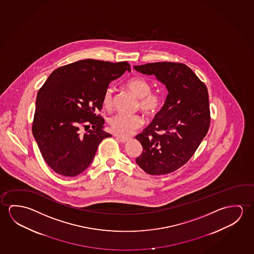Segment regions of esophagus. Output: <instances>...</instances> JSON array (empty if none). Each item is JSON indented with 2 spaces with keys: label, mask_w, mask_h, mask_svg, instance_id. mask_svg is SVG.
<instances>
[{
  "label": "esophagus",
  "mask_w": 254,
  "mask_h": 254,
  "mask_svg": "<svg viewBox=\"0 0 254 254\" xmlns=\"http://www.w3.org/2000/svg\"><path fill=\"white\" fill-rule=\"evenodd\" d=\"M117 139L119 141H121L122 143H126V142H128V138L127 137H117Z\"/></svg>",
  "instance_id": "esophagus-1"
}]
</instances>
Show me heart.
Wrapping results in <instances>:
<instances>
[{
    "mask_svg": "<svg viewBox=\"0 0 254 254\" xmlns=\"http://www.w3.org/2000/svg\"><path fill=\"white\" fill-rule=\"evenodd\" d=\"M126 87L138 98L137 107L147 116L157 114L163 105V96L158 91H151L149 82L144 77H135L126 82ZM103 104L107 108L113 105V90L107 89L103 95ZM144 123L138 114L127 115L117 113L109 118V125L114 133L120 136H129L140 128Z\"/></svg>",
    "mask_w": 254,
    "mask_h": 254,
    "instance_id": "obj_1",
    "label": "heart"
}]
</instances>
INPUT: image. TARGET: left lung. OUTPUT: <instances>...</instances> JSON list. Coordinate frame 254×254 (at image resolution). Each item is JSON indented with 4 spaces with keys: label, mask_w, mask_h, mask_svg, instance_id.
Returning a JSON list of instances; mask_svg holds the SVG:
<instances>
[{
    "label": "left lung",
    "mask_w": 254,
    "mask_h": 254,
    "mask_svg": "<svg viewBox=\"0 0 254 254\" xmlns=\"http://www.w3.org/2000/svg\"><path fill=\"white\" fill-rule=\"evenodd\" d=\"M134 68L142 74L154 75L169 92L160 112L136 136L143 146L136 162L150 175L171 173L189 161L208 131L207 88L184 64L162 62Z\"/></svg>",
    "instance_id": "1"
}]
</instances>
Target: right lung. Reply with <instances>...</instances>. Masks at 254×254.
<instances>
[{
  "instance_id": "obj_1",
  "label": "right lung",
  "mask_w": 254,
  "mask_h": 254,
  "mask_svg": "<svg viewBox=\"0 0 254 254\" xmlns=\"http://www.w3.org/2000/svg\"><path fill=\"white\" fill-rule=\"evenodd\" d=\"M130 70L127 62L86 59L54 70L36 99L32 134L47 164L59 175L76 177L87 169L102 139L103 95L112 81ZM92 125L82 134L80 127Z\"/></svg>"
}]
</instances>
